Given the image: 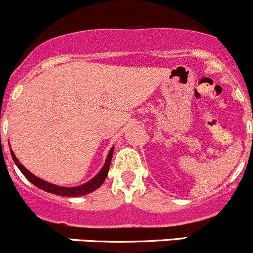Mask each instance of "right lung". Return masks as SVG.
Returning <instances> with one entry per match:
<instances>
[{
	"label": "right lung",
	"mask_w": 253,
	"mask_h": 253,
	"mask_svg": "<svg viewBox=\"0 0 253 253\" xmlns=\"http://www.w3.org/2000/svg\"><path fill=\"white\" fill-rule=\"evenodd\" d=\"M11 151V155L13 161L16 163L17 168L21 170L23 175L27 177V180H30L35 186L40 187L42 189L43 191H47L50 192V194H54V195H59V196H71V197H76V196H83V195L89 194V192H93L100 186V185L104 182V180L107 179L108 176V171H109V167H110V161H112V156L113 153H114V146L110 149L109 154L107 156V160H105V164L104 167L100 169V171L93 177L92 180H89V181L84 182V184L79 185V186H73V187H64V186H59V185H54V184H50V182L44 181V180L40 179V177L36 176L35 174L30 171V170L26 169L22 164H21L18 159L16 158L14 153L12 150Z\"/></svg>",
	"instance_id": "add662e5"
}]
</instances>
